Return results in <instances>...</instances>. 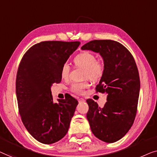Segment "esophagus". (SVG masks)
Listing matches in <instances>:
<instances>
[{
    "mask_svg": "<svg viewBox=\"0 0 157 157\" xmlns=\"http://www.w3.org/2000/svg\"><path fill=\"white\" fill-rule=\"evenodd\" d=\"M78 101L79 102H85V100L83 98H78Z\"/></svg>",
    "mask_w": 157,
    "mask_h": 157,
    "instance_id": "obj_1",
    "label": "esophagus"
}]
</instances>
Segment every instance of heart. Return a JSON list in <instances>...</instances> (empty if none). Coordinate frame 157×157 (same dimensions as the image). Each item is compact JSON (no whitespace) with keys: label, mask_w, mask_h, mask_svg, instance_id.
<instances>
[{"label":"heart","mask_w":157,"mask_h":157,"mask_svg":"<svg viewBox=\"0 0 157 157\" xmlns=\"http://www.w3.org/2000/svg\"><path fill=\"white\" fill-rule=\"evenodd\" d=\"M96 56L90 52H82L75 57L74 63L78 67L85 69L84 77L91 80H98L102 76L104 72V64L100 61L96 60ZM70 68L67 64H64L60 70L62 79H67L69 77ZM89 87L87 82L73 84L71 90L77 93H83L85 89Z\"/></svg>","instance_id":"b5f03b06"}]
</instances>
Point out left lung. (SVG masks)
<instances>
[{"mask_svg": "<svg viewBox=\"0 0 157 157\" xmlns=\"http://www.w3.org/2000/svg\"><path fill=\"white\" fill-rule=\"evenodd\" d=\"M81 49L100 53L104 61L96 90L106 93L107 102L100 107L92 99L87 100L90 128L99 140L115 142L127 133L136 114L140 79L135 60L124 46L111 40H94Z\"/></svg>", "mask_w": 157, "mask_h": 157, "instance_id": "obj_1", "label": "left lung"}]
</instances>
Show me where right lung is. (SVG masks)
I'll use <instances>...</instances> for the list:
<instances>
[{
  "label": "right lung",
  "instance_id": "1",
  "mask_svg": "<svg viewBox=\"0 0 157 157\" xmlns=\"http://www.w3.org/2000/svg\"><path fill=\"white\" fill-rule=\"evenodd\" d=\"M79 42L43 41L24 55L16 76V96L22 122L33 137L45 144L63 139L78 101L70 94L54 102L51 87L61 82L60 70Z\"/></svg>",
  "mask_w": 157,
  "mask_h": 157
}]
</instances>
